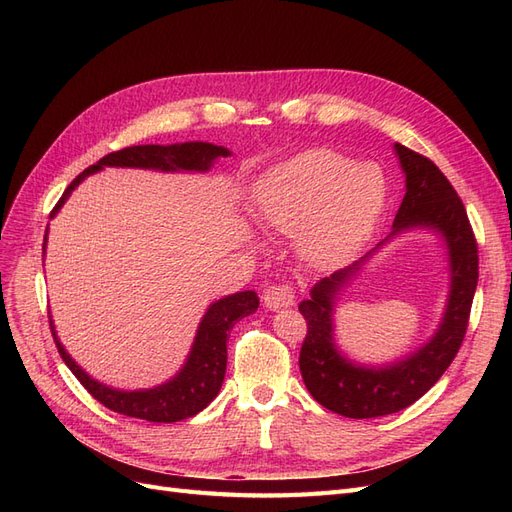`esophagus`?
Here are the masks:
<instances>
[{
  "label": "esophagus",
  "mask_w": 512,
  "mask_h": 512,
  "mask_svg": "<svg viewBox=\"0 0 512 512\" xmlns=\"http://www.w3.org/2000/svg\"><path fill=\"white\" fill-rule=\"evenodd\" d=\"M265 307L271 309V312H277V309H286V307H292L294 305V288L290 284H275V286H269L265 290Z\"/></svg>",
  "instance_id": "esophagus-1"
}]
</instances>
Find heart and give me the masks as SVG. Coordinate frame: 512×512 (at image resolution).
Wrapping results in <instances>:
<instances>
[{
    "label": "heart",
    "mask_w": 512,
    "mask_h": 512,
    "mask_svg": "<svg viewBox=\"0 0 512 512\" xmlns=\"http://www.w3.org/2000/svg\"><path fill=\"white\" fill-rule=\"evenodd\" d=\"M386 190L378 164L309 149L258 179L256 218L282 235H299L307 258L337 265L359 252L376 230Z\"/></svg>",
    "instance_id": "obj_1"
}]
</instances>
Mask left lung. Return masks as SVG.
Returning <instances> with one entry per match:
<instances>
[{
    "instance_id": "8db88e82",
    "label": "left lung",
    "mask_w": 512,
    "mask_h": 512,
    "mask_svg": "<svg viewBox=\"0 0 512 512\" xmlns=\"http://www.w3.org/2000/svg\"><path fill=\"white\" fill-rule=\"evenodd\" d=\"M406 175V196L395 215L391 235L350 267L322 277L299 303L307 320L299 367L307 391L331 412L348 418H376L412 406L440 380L468 329L478 282V250L466 207L442 170L404 145L395 143ZM431 229L445 241L449 258V297L437 333L404 360L389 366L356 364L338 350L334 339V303L364 262L382 244L408 229Z\"/></svg>"
}]
</instances>
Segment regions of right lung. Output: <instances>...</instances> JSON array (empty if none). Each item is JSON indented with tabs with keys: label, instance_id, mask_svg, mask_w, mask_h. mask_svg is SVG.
<instances>
[{
	"label": "right lung",
	"instance_id": "1",
	"mask_svg": "<svg viewBox=\"0 0 512 512\" xmlns=\"http://www.w3.org/2000/svg\"><path fill=\"white\" fill-rule=\"evenodd\" d=\"M230 151L220 145H211L203 141H190V143H175V145H136L126 147L121 151H113L98 160L94 166L85 168L83 173L76 177L59 203L51 211V218L64 207L70 194L79 188V185L89 177L98 173L104 166H117V168H147V170H160V173H207L218 158H228ZM49 235V228H46ZM46 235L42 243V254L46 252ZM258 309V294L254 290H243L228 294L224 299H218L207 307V312L200 320L194 344L190 348L188 359L177 374L166 380L164 384L153 386V389H138V391H121L106 386L91 378L87 371L76 365V361L66 352L64 344L59 342L55 333V324L51 320V331L55 346L61 354V359L70 367L72 374L79 378L85 389L94 395L102 406L108 410L126 414L132 418H143L151 423H177L183 418H190L205 410L211 401L218 397L224 374H226V342L228 335L235 327L237 320L254 314Z\"/></svg>",
	"mask_w": 512,
	"mask_h": 512
}]
</instances>
